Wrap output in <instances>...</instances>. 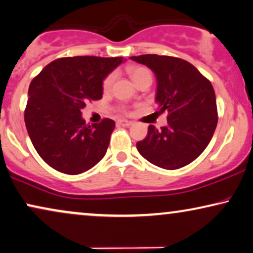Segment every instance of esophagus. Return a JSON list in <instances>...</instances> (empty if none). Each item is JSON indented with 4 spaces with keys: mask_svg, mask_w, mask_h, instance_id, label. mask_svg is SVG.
<instances>
[{
    "mask_svg": "<svg viewBox=\"0 0 253 253\" xmlns=\"http://www.w3.org/2000/svg\"><path fill=\"white\" fill-rule=\"evenodd\" d=\"M117 124L119 126H129L132 124V122H130V121H126V120H117Z\"/></svg>",
    "mask_w": 253,
    "mask_h": 253,
    "instance_id": "1",
    "label": "esophagus"
}]
</instances>
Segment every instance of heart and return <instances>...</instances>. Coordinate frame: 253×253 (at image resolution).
<instances>
[{"label": "heart", "mask_w": 253, "mask_h": 253, "mask_svg": "<svg viewBox=\"0 0 253 253\" xmlns=\"http://www.w3.org/2000/svg\"><path fill=\"white\" fill-rule=\"evenodd\" d=\"M127 72H129L130 77L132 78V80L136 84H138L139 81H142L143 79H145V78H152V74H151V71L149 70V68L143 67V66L129 67V70H127ZM114 80H115V74L114 73L108 74L107 77L103 79V81H102V89L104 91L109 90L110 88H111V86H113ZM119 110L122 114H126L127 113V110H126V107H120Z\"/></svg>", "instance_id": "obj_1"}]
</instances>
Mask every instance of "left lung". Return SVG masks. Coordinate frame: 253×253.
Instances as JSON below:
<instances>
[{
  "label": "left lung",
  "mask_w": 253,
  "mask_h": 253,
  "mask_svg": "<svg viewBox=\"0 0 253 253\" xmlns=\"http://www.w3.org/2000/svg\"><path fill=\"white\" fill-rule=\"evenodd\" d=\"M131 59L155 72L158 109L167 111V126L159 131L149 126L147 136L137 143V150L153 165L181 169L201 155L215 132L218 116L214 88L183 59L158 54Z\"/></svg>",
  "instance_id": "8db88e82"
}]
</instances>
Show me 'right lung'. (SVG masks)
Here are the masks:
<instances>
[{
	"mask_svg": "<svg viewBox=\"0 0 253 253\" xmlns=\"http://www.w3.org/2000/svg\"><path fill=\"white\" fill-rule=\"evenodd\" d=\"M122 61V57L59 58L31 81L25 126L38 155L52 169L80 174L106 155L115 122L103 119L88 126L81 109L101 100L103 79Z\"/></svg>",
	"mask_w": 253,
	"mask_h": 253,
	"instance_id": "right-lung-1",
	"label": "right lung"
}]
</instances>
